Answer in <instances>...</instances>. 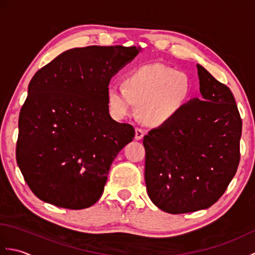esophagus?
Segmentation results:
<instances>
[{"instance_id":"esophagus-1","label":"esophagus","mask_w":255,"mask_h":255,"mask_svg":"<svg viewBox=\"0 0 255 255\" xmlns=\"http://www.w3.org/2000/svg\"><path fill=\"white\" fill-rule=\"evenodd\" d=\"M143 136H144V131L142 130V129L136 128V134H134V139L140 140V139L143 138Z\"/></svg>"}]
</instances>
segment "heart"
I'll list each match as a JSON object with an SVG mask.
<instances>
[{
  "label": "heart",
  "instance_id": "heart-1",
  "mask_svg": "<svg viewBox=\"0 0 255 255\" xmlns=\"http://www.w3.org/2000/svg\"><path fill=\"white\" fill-rule=\"evenodd\" d=\"M192 93L188 74L162 63H149L129 72L124 86L111 85L107 103L117 119L131 116L136 104L139 115L150 126L172 121L180 113Z\"/></svg>",
  "mask_w": 255,
  "mask_h": 255
}]
</instances>
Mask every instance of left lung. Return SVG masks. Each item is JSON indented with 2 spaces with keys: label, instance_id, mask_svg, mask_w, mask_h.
<instances>
[{
  "label": "left lung",
  "instance_id": "1",
  "mask_svg": "<svg viewBox=\"0 0 255 255\" xmlns=\"http://www.w3.org/2000/svg\"><path fill=\"white\" fill-rule=\"evenodd\" d=\"M200 99L143 138L144 180L152 203L169 214L209 208L240 161L242 121L230 89L197 64Z\"/></svg>",
  "mask_w": 255,
  "mask_h": 255
}]
</instances>
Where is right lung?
Listing matches in <instances>:
<instances>
[{
	"label": "right lung",
	"mask_w": 255,
	"mask_h": 255,
	"mask_svg": "<svg viewBox=\"0 0 255 255\" xmlns=\"http://www.w3.org/2000/svg\"><path fill=\"white\" fill-rule=\"evenodd\" d=\"M140 47L89 46L62 52L35 73L18 119L16 161L42 202L83 209L102 196L131 125L111 117V79Z\"/></svg>",
	"instance_id": "obj_1"
}]
</instances>
